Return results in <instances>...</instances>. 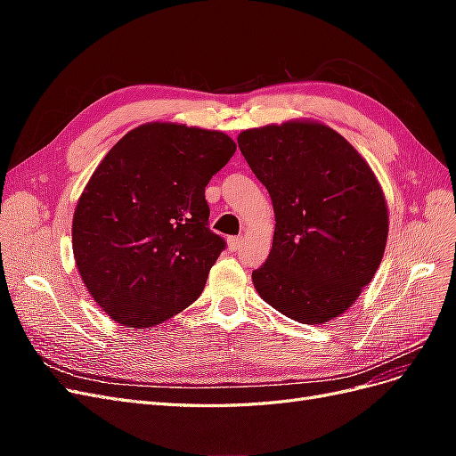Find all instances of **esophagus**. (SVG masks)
I'll return each instance as SVG.
<instances>
[{
  "label": "esophagus",
  "mask_w": 456,
  "mask_h": 456,
  "mask_svg": "<svg viewBox=\"0 0 456 456\" xmlns=\"http://www.w3.org/2000/svg\"><path fill=\"white\" fill-rule=\"evenodd\" d=\"M241 238H230L228 240V249L230 251H240V247H241Z\"/></svg>",
  "instance_id": "1"
}]
</instances>
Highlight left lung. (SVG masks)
Here are the masks:
<instances>
[{
	"label": "left lung",
	"instance_id": "obj_1",
	"mask_svg": "<svg viewBox=\"0 0 456 456\" xmlns=\"http://www.w3.org/2000/svg\"><path fill=\"white\" fill-rule=\"evenodd\" d=\"M238 144L272 198L268 260L253 272L262 300L306 325L346 312L379 270L388 240V205L362 158L320 121L241 131Z\"/></svg>",
	"mask_w": 456,
	"mask_h": 456
}]
</instances>
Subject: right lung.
<instances>
[{"label":"right lung","instance_id":"right-lung-1","mask_svg":"<svg viewBox=\"0 0 456 456\" xmlns=\"http://www.w3.org/2000/svg\"><path fill=\"white\" fill-rule=\"evenodd\" d=\"M236 151L220 131L144 123L108 151L72 223L77 272L119 325L150 329L183 312L224 249L209 230V184Z\"/></svg>","mask_w":456,"mask_h":456}]
</instances>
